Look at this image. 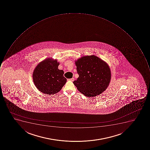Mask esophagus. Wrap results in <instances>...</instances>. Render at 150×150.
I'll return each instance as SVG.
<instances>
[{
	"instance_id": "1",
	"label": "esophagus",
	"mask_w": 150,
	"mask_h": 150,
	"mask_svg": "<svg viewBox=\"0 0 150 150\" xmlns=\"http://www.w3.org/2000/svg\"><path fill=\"white\" fill-rule=\"evenodd\" d=\"M69 80L71 81H74V78H71V79H69Z\"/></svg>"
}]
</instances>
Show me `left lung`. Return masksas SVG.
I'll use <instances>...</instances> for the list:
<instances>
[{"label":"left lung","instance_id":"8db88e82","mask_svg":"<svg viewBox=\"0 0 150 150\" xmlns=\"http://www.w3.org/2000/svg\"><path fill=\"white\" fill-rule=\"evenodd\" d=\"M79 77L73 81L77 90L86 97L99 95L106 90L111 79L108 63L96 56H85L75 61Z\"/></svg>","mask_w":150,"mask_h":150}]
</instances>
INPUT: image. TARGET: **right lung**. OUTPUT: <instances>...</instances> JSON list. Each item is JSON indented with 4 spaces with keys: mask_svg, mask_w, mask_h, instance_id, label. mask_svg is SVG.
Masks as SVG:
<instances>
[{
    "mask_svg": "<svg viewBox=\"0 0 150 150\" xmlns=\"http://www.w3.org/2000/svg\"><path fill=\"white\" fill-rule=\"evenodd\" d=\"M57 59L47 58L40 62L33 71L32 77L35 87L45 94H54L62 90L67 82L64 71L58 69Z\"/></svg>",
    "mask_w": 150,
    "mask_h": 150,
    "instance_id": "obj_1",
    "label": "right lung"
}]
</instances>
